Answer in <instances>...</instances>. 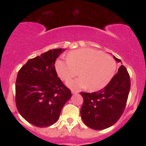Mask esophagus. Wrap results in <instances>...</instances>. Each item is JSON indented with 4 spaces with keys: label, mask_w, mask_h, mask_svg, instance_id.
<instances>
[{
    "label": "esophagus",
    "mask_w": 146,
    "mask_h": 146,
    "mask_svg": "<svg viewBox=\"0 0 146 146\" xmlns=\"http://www.w3.org/2000/svg\"><path fill=\"white\" fill-rule=\"evenodd\" d=\"M71 93H72V94L75 95V94H78V91H76V90H71Z\"/></svg>",
    "instance_id": "1"
}]
</instances>
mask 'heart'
Instances as JSON below:
<instances>
[{
	"mask_svg": "<svg viewBox=\"0 0 146 146\" xmlns=\"http://www.w3.org/2000/svg\"><path fill=\"white\" fill-rule=\"evenodd\" d=\"M56 70L62 80H67L78 74L81 76L66 82V85L73 89L89 86L90 90L104 88L113 78L116 62L109 55L90 48H82L67 54V60L58 59Z\"/></svg>",
	"mask_w": 146,
	"mask_h": 146,
	"instance_id": "obj_1",
	"label": "heart"
}]
</instances>
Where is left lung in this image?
Instances as JSON below:
<instances>
[{"instance_id":"1","label":"left lung","mask_w":146,"mask_h":146,"mask_svg":"<svg viewBox=\"0 0 146 146\" xmlns=\"http://www.w3.org/2000/svg\"><path fill=\"white\" fill-rule=\"evenodd\" d=\"M113 58L117 62H121ZM130 89V76L121 65L103 89L91 93L81 92L84 103L80 114L84 123L94 130H103L115 124L125 109Z\"/></svg>"}]
</instances>
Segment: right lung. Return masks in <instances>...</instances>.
Listing matches in <instances>:
<instances>
[{"instance_id": "add662e5", "label": "right lung", "mask_w": 146, "mask_h": 146, "mask_svg": "<svg viewBox=\"0 0 146 146\" xmlns=\"http://www.w3.org/2000/svg\"><path fill=\"white\" fill-rule=\"evenodd\" d=\"M55 48L30 59L18 71L16 82V104L26 121L40 128L58 121L70 89L58 78L55 62L64 51Z\"/></svg>"}]
</instances>
